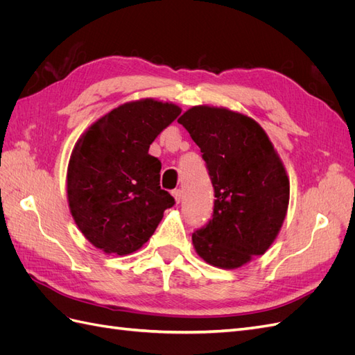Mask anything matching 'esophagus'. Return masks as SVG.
I'll use <instances>...</instances> for the list:
<instances>
[{
  "instance_id": "esophagus-1",
  "label": "esophagus",
  "mask_w": 355,
  "mask_h": 355,
  "mask_svg": "<svg viewBox=\"0 0 355 355\" xmlns=\"http://www.w3.org/2000/svg\"><path fill=\"white\" fill-rule=\"evenodd\" d=\"M171 194H173V197H175L176 202L179 204V202H180V200H182V189H175L173 192H171Z\"/></svg>"
}]
</instances>
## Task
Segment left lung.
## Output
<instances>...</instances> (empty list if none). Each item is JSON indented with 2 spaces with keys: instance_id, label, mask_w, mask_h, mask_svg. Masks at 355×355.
I'll use <instances>...</instances> for the list:
<instances>
[{
  "instance_id": "left-lung-1",
  "label": "left lung",
  "mask_w": 355,
  "mask_h": 355,
  "mask_svg": "<svg viewBox=\"0 0 355 355\" xmlns=\"http://www.w3.org/2000/svg\"><path fill=\"white\" fill-rule=\"evenodd\" d=\"M200 151L214 189L211 219L192 234L207 263L234 270L263 254L286 218L290 184L263 128L250 116L194 106L179 120Z\"/></svg>"
}]
</instances>
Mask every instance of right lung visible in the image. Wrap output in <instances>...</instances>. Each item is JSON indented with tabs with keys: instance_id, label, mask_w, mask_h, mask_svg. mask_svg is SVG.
I'll return each mask as SVG.
<instances>
[{
	"instance_id": "add662e5",
	"label": "right lung",
	"mask_w": 355,
	"mask_h": 355,
	"mask_svg": "<svg viewBox=\"0 0 355 355\" xmlns=\"http://www.w3.org/2000/svg\"><path fill=\"white\" fill-rule=\"evenodd\" d=\"M180 108L142 99L89 127L72 151L67 191L75 223L105 253H133L149 240L175 198L159 187V159L149 145Z\"/></svg>"
}]
</instances>
